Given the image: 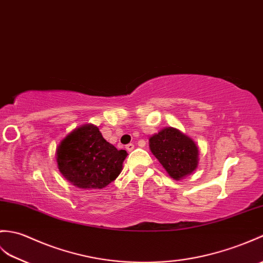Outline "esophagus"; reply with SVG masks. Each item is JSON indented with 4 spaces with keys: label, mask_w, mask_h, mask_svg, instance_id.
I'll return each mask as SVG.
<instances>
[{
    "label": "esophagus",
    "mask_w": 263,
    "mask_h": 263,
    "mask_svg": "<svg viewBox=\"0 0 263 263\" xmlns=\"http://www.w3.org/2000/svg\"><path fill=\"white\" fill-rule=\"evenodd\" d=\"M125 149H126L127 151H129V152H130V151H132V150L134 149V144H133V143H129V144H126V145H125Z\"/></svg>",
    "instance_id": "1"
}]
</instances>
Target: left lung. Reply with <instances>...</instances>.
<instances>
[{"label":"left lung","mask_w":263,"mask_h":263,"mask_svg":"<svg viewBox=\"0 0 263 263\" xmlns=\"http://www.w3.org/2000/svg\"><path fill=\"white\" fill-rule=\"evenodd\" d=\"M149 148L175 180L184 179L198 167V148L192 138L175 127H164L149 139Z\"/></svg>","instance_id":"1"}]
</instances>
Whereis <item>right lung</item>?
<instances>
[{
    "mask_svg": "<svg viewBox=\"0 0 263 263\" xmlns=\"http://www.w3.org/2000/svg\"><path fill=\"white\" fill-rule=\"evenodd\" d=\"M127 154L102 137L99 127L84 124L60 141L56 149L59 172L70 184L83 189H102L122 172Z\"/></svg>",
    "mask_w": 263,
    "mask_h": 263,
    "instance_id": "obj_1",
    "label": "right lung"
}]
</instances>
